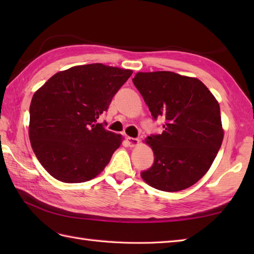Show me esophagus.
<instances>
[{"instance_id":"34e87169","label":"esophagus","mask_w":254,"mask_h":254,"mask_svg":"<svg viewBox=\"0 0 254 254\" xmlns=\"http://www.w3.org/2000/svg\"><path fill=\"white\" fill-rule=\"evenodd\" d=\"M127 142L130 147H135L139 144V139L133 138V137H127Z\"/></svg>"}]
</instances>
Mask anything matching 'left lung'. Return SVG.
<instances>
[{
	"mask_svg": "<svg viewBox=\"0 0 254 254\" xmlns=\"http://www.w3.org/2000/svg\"><path fill=\"white\" fill-rule=\"evenodd\" d=\"M133 83L164 131L145 138L154 165L142 179L157 190L181 191L206 174L222 146L218 101L201 80L168 71L138 72Z\"/></svg>",
	"mask_w": 254,
	"mask_h": 254,
	"instance_id": "8db88e82",
	"label": "left lung"
}]
</instances>
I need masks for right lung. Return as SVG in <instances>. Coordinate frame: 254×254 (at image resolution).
Segmentation results:
<instances>
[{
	"label": "right lung",
	"mask_w": 254,
	"mask_h": 254,
	"mask_svg": "<svg viewBox=\"0 0 254 254\" xmlns=\"http://www.w3.org/2000/svg\"><path fill=\"white\" fill-rule=\"evenodd\" d=\"M131 69L101 63L58 72L32 96L29 139L42 167L65 183L98 176L120 147L121 134L98 122Z\"/></svg>",
	"instance_id": "add662e5"
}]
</instances>
